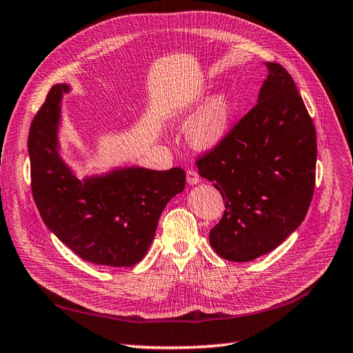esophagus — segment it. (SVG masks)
<instances>
[{
	"instance_id": "34e87169",
	"label": "esophagus",
	"mask_w": 353,
	"mask_h": 353,
	"mask_svg": "<svg viewBox=\"0 0 353 353\" xmlns=\"http://www.w3.org/2000/svg\"><path fill=\"white\" fill-rule=\"evenodd\" d=\"M199 181H201V176L196 170H192V169L187 170V183L193 185V184H198Z\"/></svg>"
}]
</instances>
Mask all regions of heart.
Returning a JSON list of instances; mask_svg holds the SVG:
<instances>
[{
  "label": "heart",
  "mask_w": 353,
  "mask_h": 353,
  "mask_svg": "<svg viewBox=\"0 0 353 353\" xmlns=\"http://www.w3.org/2000/svg\"><path fill=\"white\" fill-rule=\"evenodd\" d=\"M233 114V100L228 92H218L207 100L187 128V140L196 149H208L224 139Z\"/></svg>",
  "instance_id": "heart-1"
}]
</instances>
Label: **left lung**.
I'll list each match as a JSON object with an SVG mask.
<instances>
[{
  "label": "left lung",
  "instance_id": "obj_1",
  "mask_svg": "<svg viewBox=\"0 0 353 353\" xmlns=\"http://www.w3.org/2000/svg\"><path fill=\"white\" fill-rule=\"evenodd\" d=\"M256 106L210 152L199 175L225 201L210 230V245L232 262H248L277 248L303 222L315 187L317 135L291 74L265 62Z\"/></svg>",
  "mask_w": 353,
  "mask_h": 353
}]
</instances>
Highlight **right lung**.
I'll return each instance as SVG.
<instances>
[{"label":"right lung","mask_w":353,"mask_h":353,"mask_svg":"<svg viewBox=\"0 0 353 353\" xmlns=\"http://www.w3.org/2000/svg\"><path fill=\"white\" fill-rule=\"evenodd\" d=\"M68 91L67 83L52 86L28 132L36 207L50 232L83 261L134 267L148 253L164 207L184 190L185 174L131 166L79 178L61 157L57 137Z\"/></svg>","instance_id":"1"}]
</instances>
